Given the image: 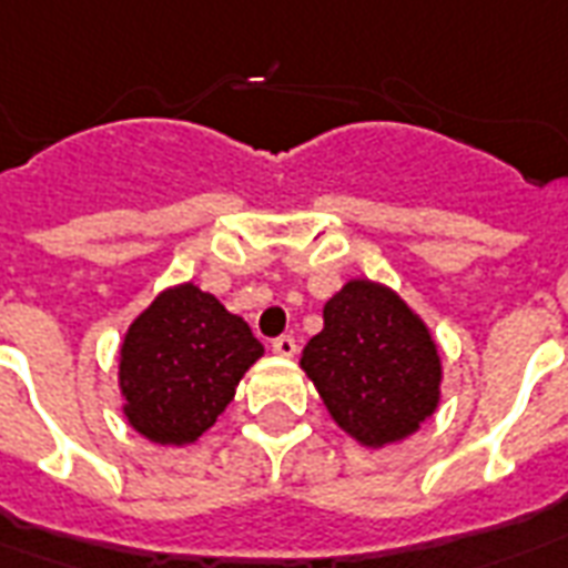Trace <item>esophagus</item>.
I'll return each mask as SVG.
<instances>
[{
	"instance_id": "1",
	"label": "esophagus",
	"mask_w": 568,
	"mask_h": 568,
	"mask_svg": "<svg viewBox=\"0 0 568 568\" xmlns=\"http://www.w3.org/2000/svg\"><path fill=\"white\" fill-rule=\"evenodd\" d=\"M272 349L278 355H284V358H293V355H296V341H293V334H281V337H275V341H272Z\"/></svg>"
}]
</instances>
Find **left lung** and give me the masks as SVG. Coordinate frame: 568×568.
<instances>
[{
    "label": "left lung",
    "mask_w": 568,
    "mask_h": 568,
    "mask_svg": "<svg viewBox=\"0 0 568 568\" xmlns=\"http://www.w3.org/2000/svg\"><path fill=\"white\" fill-rule=\"evenodd\" d=\"M323 320L302 353V371L334 420L371 447L415 433L438 406L442 382L426 325L373 281H349L325 302Z\"/></svg>",
    "instance_id": "left-lung-1"
}]
</instances>
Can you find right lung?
I'll return each instance as SVG.
<instances>
[{"mask_svg": "<svg viewBox=\"0 0 568 568\" xmlns=\"http://www.w3.org/2000/svg\"><path fill=\"white\" fill-rule=\"evenodd\" d=\"M263 355L243 316L195 284L153 298L121 346L126 420L156 444H189L234 399L243 373Z\"/></svg>", "mask_w": 568, "mask_h": 568, "instance_id": "obj_1", "label": "right lung"}]
</instances>
